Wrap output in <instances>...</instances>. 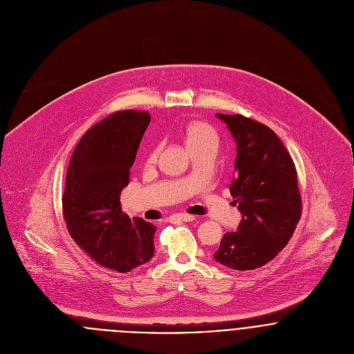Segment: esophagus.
<instances>
[{
  "mask_svg": "<svg viewBox=\"0 0 354 354\" xmlns=\"http://www.w3.org/2000/svg\"><path fill=\"white\" fill-rule=\"evenodd\" d=\"M195 215H189V214H184V212H180V214H174L170 216V221L171 222H176V221H181V222H192L195 221Z\"/></svg>",
  "mask_w": 354,
  "mask_h": 354,
  "instance_id": "34e87169",
  "label": "esophagus"
}]
</instances>
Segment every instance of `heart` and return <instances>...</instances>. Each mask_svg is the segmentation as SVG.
Instances as JSON below:
<instances>
[{
	"mask_svg": "<svg viewBox=\"0 0 354 354\" xmlns=\"http://www.w3.org/2000/svg\"><path fill=\"white\" fill-rule=\"evenodd\" d=\"M185 143L188 150L195 147H204V146H218V133L207 122L203 121H192L185 128ZM159 149L155 147L149 159L153 160L158 156Z\"/></svg>",
	"mask_w": 354,
	"mask_h": 354,
	"instance_id": "1",
	"label": "heart"
}]
</instances>
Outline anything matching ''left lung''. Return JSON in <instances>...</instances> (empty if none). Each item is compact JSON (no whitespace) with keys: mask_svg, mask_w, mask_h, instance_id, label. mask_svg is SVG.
Wrapping results in <instances>:
<instances>
[{"mask_svg":"<svg viewBox=\"0 0 354 354\" xmlns=\"http://www.w3.org/2000/svg\"><path fill=\"white\" fill-rule=\"evenodd\" d=\"M216 117L236 140L230 194L243 219L237 232L223 236L214 259L237 271L254 270L285 248L300 221L297 171L272 129L241 114Z\"/></svg>","mask_w":354,"mask_h":354,"instance_id":"8db88e82","label":"left lung"}]
</instances>
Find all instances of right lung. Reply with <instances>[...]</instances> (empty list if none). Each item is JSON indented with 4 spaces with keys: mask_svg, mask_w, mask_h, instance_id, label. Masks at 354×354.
Masks as SVG:
<instances>
[{
    "mask_svg": "<svg viewBox=\"0 0 354 354\" xmlns=\"http://www.w3.org/2000/svg\"><path fill=\"white\" fill-rule=\"evenodd\" d=\"M147 111L122 110L88 129L72 153L62 196L68 232L98 264L128 272L151 260L150 222L131 219L121 209V191L129 183L142 138L150 124Z\"/></svg>",
    "mask_w": 354,
    "mask_h": 354,
    "instance_id": "right-lung-1",
    "label": "right lung"
}]
</instances>
